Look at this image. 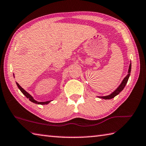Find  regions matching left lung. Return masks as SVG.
<instances>
[{
    "label": "left lung",
    "instance_id": "obj_1",
    "mask_svg": "<svg viewBox=\"0 0 146 146\" xmlns=\"http://www.w3.org/2000/svg\"><path fill=\"white\" fill-rule=\"evenodd\" d=\"M130 71H131V63L130 64L129 66V68H128V75L125 77V78L123 80V81L121 82V84L119 85V87L116 88V89L114 91L113 93H111L110 95H108L106 96H102V97H98L99 98L101 99H111L115 98L116 96L118 95V94H119V92H121V91L123 90V88H125V85H126L127 83L128 82V80L129 78V76L130 75Z\"/></svg>",
    "mask_w": 146,
    "mask_h": 146
}]
</instances>
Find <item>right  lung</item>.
<instances>
[{
    "mask_svg": "<svg viewBox=\"0 0 146 146\" xmlns=\"http://www.w3.org/2000/svg\"><path fill=\"white\" fill-rule=\"evenodd\" d=\"M16 85H17V86H18V87L19 88V89L21 90V92L24 94V95L27 97V98H28V99H29V100L30 101H31V102H33V103H35V104H42V105H43V104H48L49 103V102L51 101H45V102H38V101H35V99H33V98L32 96H31L30 94H28L27 91H25L23 88L21 86H20V85L18 84V83H16Z\"/></svg>",
    "mask_w": 146,
    "mask_h": 146,
    "instance_id": "obj_1",
    "label": "right lung"
}]
</instances>
